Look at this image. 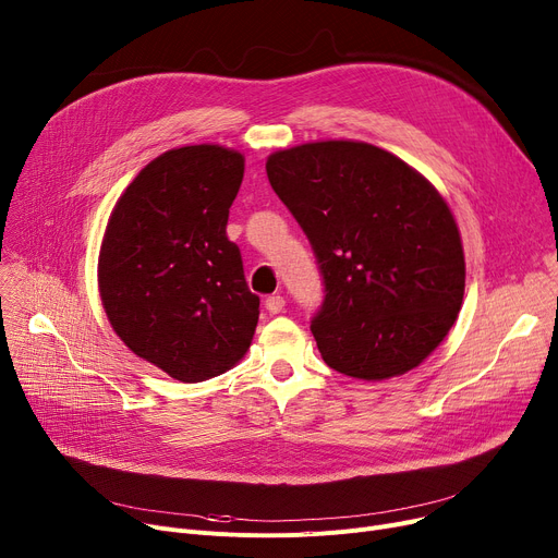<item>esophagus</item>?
<instances>
[{
  "label": "esophagus",
  "mask_w": 558,
  "mask_h": 558,
  "mask_svg": "<svg viewBox=\"0 0 558 558\" xmlns=\"http://www.w3.org/2000/svg\"><path fill=\"white\" fill-rule=\"evenodd\" d=\"M264 307H267L271 314H280L284 310V299L280 294H274L264 301Z\"/></svg>",
  "instance_id": "34e87169"
}]
</instances>
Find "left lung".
<instances>
[{
  "label": "left lung",
  "instance_id": "1",
  "mask_svg": "<svg viewBox=\"0 0 558 558\" xmlns=\"http://www.w3.org/2000/svg\"><path fill=\"white\" fill-rule=\"evenodd\" d=\"M274 192L312 244L324 362L387 379L418 366L454 326L465 262L459 228L418 171L366 142H312L267 160Z\"/></svg>",
  "mask_w": 558,
  "mask_h": 558
}]
</instances>
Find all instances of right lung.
<instances>
[{"mask_svg":"<svg viewBox=\"0 0 558 558\" xmlns=\"http://www.w3.org/2000/svg\"><path fill=\"white\" fill-rule=\"evenodd\" d=\"M242 179L238 151L171 149L135 175L108 219L99 291L110 326L137 357L181 383L232 368L257 326L259 299L226 234Z\"/></svg>","mask_w":558,"mask_h":558,"instance_id":"1","label":"right lung"}]
</instances>
